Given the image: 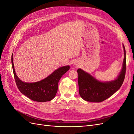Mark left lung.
<instances>
[{"instance_id":"1","label":"left lung","mask_w":134,"mask_h":134,"mask_svg":"<svg viewBox=\"0 0 134 134\" xmlns=\"http://www.w3.org/2000/svg\"><path fill=\"white\" fill-rule=\"evenodd\" d=\"M124 50V59L122 69L119 75L114 80L102 82L97 80L88 72L78 69V85L79 94L86 101L92 102H101L108 98L118 91L122 86L125 76L126 51Z\"/></svg>"}]
</instances>
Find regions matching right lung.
<instances>
[{
    "label": "right lung",
    "mask_w": 134,
    "mask_h": 134,
    "mask_svg": "<svg viewBox=\"0 0 134 134\" xmlns=\"http://www.w3.org/2000/svg\"><path fill=\"white\" fill-rule=\"evenodd\" d=\"M13 54L12 65L16 85L19 91L28 98L36 102L50 101L55 97L58 91V83L62 76L70 69L69 65L62 66L54 71L47 78L35 83L23 82L18 78L14 70Z\"/></svg>",
    "instance_id": "add662e5"
}]
</instances>
